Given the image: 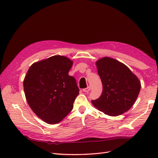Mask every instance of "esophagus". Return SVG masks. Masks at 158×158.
<instances>
[{
	"mask_svg": "<svg viewBox=\"0 0 158 158\" xmlns=\"http://www.w3.org/2000/svg\"><path fill=\"white\" fill-rule=\"evenodd\" d=\"M83 90V92H88L90 90V87H87L86 88H84V89H82Z\"/></svg>",
	"mask_w": 158,
	"mask_h": 158,
	"instance_id": "1",
	"label": "esophagus"
}]
</instances>
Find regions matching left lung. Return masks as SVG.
I'll return each mask as SVG.
<instances>
[{
  "mask_svg": "<svg viewBox=\"0 0 158 158\" xmlns=\"http://www.w3.org/2000/svg\"><path fill=\"white\" fill-rule=\"evenodd\" d=\"M95 64L103 92L98 99L92 101L94 106L109 116L125 113L140 93V80L126 65L110 57L100 59Z\"/></svg>",
  "mask_w": 158,
  "mask_h": 158,
  "instance_id": "obj_1",
  "label": "left lung"
}]
</instances>
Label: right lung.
Instances as JSON below:
<instances>
[{
    "instance_id": "add662e5",
    "label": "right lung",
    "mask_w": 158,
    "mask_h": 158,
    "mask_svg": "<svg viewBox=\"0 0 158 158\" xmlns=\"http://www.w3.org/2000/svg\"><path fill=\"white\" fill-rule=\"evenodd\" d=\"M73 62L55 55L33 63L23 80L27 102L36 115L48 124L60 122L73 109L79 94L76 79L69 75Z\"/></svg>"
}]
</instances>
